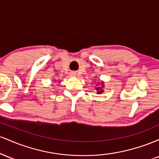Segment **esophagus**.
Instances as JSON below:
<instances>
[{
    "label": "esophagus",
    "mask_w": 159,
    "mask_h": 159,
    "mask_svg": "<svg viewBox=\"0 0 159 159\" xmlns=\"http://www.w3.org/2000/svg\"><path fill=\"white\" fill-rule=\"evenodd\" d=\"M75 72H71V76H72V77H75Z\"/></svg>",
    "instance_id": "34e87169"
}]
</instances>
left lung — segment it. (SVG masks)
<instances>
[{
  "label": "left lung",
  "instance_id": "8db88e82",
  "mask_svg": "<svg viewBox=\"0 0 159 159\" xmlns=\"http://www.w3.org/2000/svg\"><path fill=\"white\" fill-rule=\"evenodd\" d=\"M96 87H95V89H96V90H97V94H101L102 93L104 92V87H105V84H104V81H98L97 84H96Z\"/></svg>",
  "mask_w": 159,
  "mask_h": 159
}]
</instances>
